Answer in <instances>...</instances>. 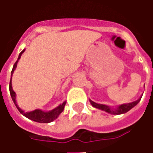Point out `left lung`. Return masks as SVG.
<instances>
[{
	"label": "left lung",
	"instance_id": "1",
	"mask_svg": "<svg viewBox=\"0 0 153 153\" xmlns=\"http://www.w3.org/2000/svg\"><path fill=\"white\" fill-rule=\"evenodd\" d=\"M142 97H140V98H138L137 101L135 102H133L130 103H126V104H122V105H120L116 108H112L109 106H106V105H103V104H98V103H96L93 102L92 100H89L90 103L92 104V106L95 108H97V109L102 110V111H104L107 113H110L111 115H120V114H124V113H126L127 111H128L129 110H131L133 107H134L137 104H138L140 100H141Z\"/></svg>",
	"mask_w": 153,
	"mask_h": 153
}]
</instances>
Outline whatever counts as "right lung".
Returning a JSON list of instances; mask_svg holds the SVG:
<instances>
[{"instance_id":"obj_1","label":"right lung","mask_w":153,"mask_h":153,"mask_svg":"<svg viewBox=\"0 0 153 153\" xmlns=\"http://www.w3.org/2000/svg\"><path fill=\"white\" fill-rule=\"evenodd\" d=\"M25 49L22 51L21 52L19 53L18 57V60L15 62L14 66H13V69H12L11 71V78L12 74L14 73V71L16 69L17 67V63H18L19 60L20 59L21 57V55L24 52H25ZM10 96L12 97V100L15 103V106L17 107V109L19 110V111L21 113L22 115H25V117H27L29 120H32L33 121L38 122V123H50V122H52L53 120H55L60 115V114L64 111V108H65V103L66 102H64L63 103L60 104L59 106H56V108H54L53 110L51 111H43L40 109H36L34 111H29V112H25L21 108H19V106L17 105V102H16V94L14 92V90L12 88V83H11V79H10Z\"/></svg>"}]
</instances>
